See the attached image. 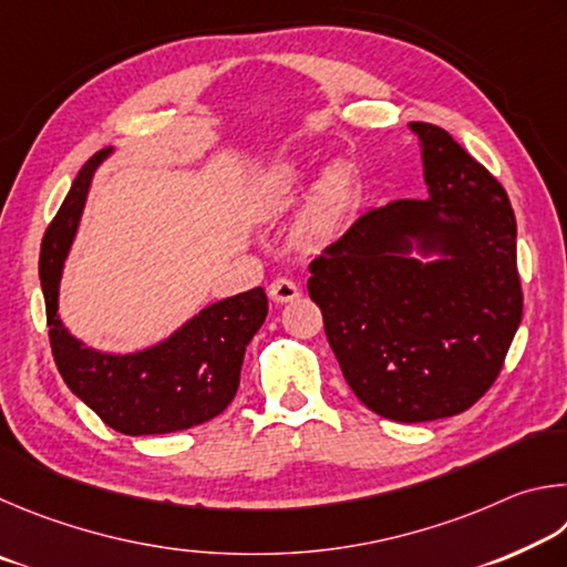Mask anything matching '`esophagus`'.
I'll return each mask as SVG.
<instances>
[{"label": "esophagus", "mask_w": 567, "mask_h": 567, "mask_svg": "<svg viewBox=\"0 0 567 567\" xmlns=\"http://www.w3.org/2000/svg\"><path fill=\"white\" fill-rule=\"evenodd\" d=\"M268 296H271L276 303H289V301L299 299L301 289L291 281V278L281 276V278H276V281H271V286H268Z\"/></svg>", "instance_id": "1"}]
</instances>
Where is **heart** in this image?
I'll list each match as a JSON object with an SVG mask.
<instances>
[{
	"label": "heart",
	"mask_w": 567,
	"mask_h": 567,
	"mask_svg": "<svg viewBox=\"0 0 567 567\" xmlns=\"http://www.w3.org/2000/svg\"><path fill=\"white\" fill-rule=\"evenodd\" d=\"M309 186V174L306 168L289 158L268 168L266 174L258 176L256 196L258 204L266 206L268 212H284L293 206L303 196ZM353 206V178L343 166H333L321 176L319 186L311 196V204L303 214V234L313 241L333 236L346 221Z\"/></svg>",
	"instance_id": "1"
}]
</instances>
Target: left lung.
<instances>
[{
	"mask_svg": "<svg viewBox=\"0 0 567 567\" xmlns=\"http://www.w3.org/2000/svg\"><path fill=\"white\" fill-rule=\"evenodd\" d=\"M411 128L429 198L361 214L309 266V296L346 383L399 423L449 419L481 401L523 319L508 194L445 128ZM411 235L444 258L405 257Z\"/></svg>",
	"mask_w": 567,
	"mask_h": 567,
	"instance_id": "obj_1",
	"label": "left lung"
}]
</instances>
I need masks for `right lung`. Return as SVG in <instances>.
Returning <instances> with one entry per match:
<instances>
[{"mask_svg":"<svg viewBox=\"0 0 567 567\" xmlns=\"http://www.w3.org/2000/svg\"><path fill=\"white\" fill-rule=\"evenodd\" d=\"M109 148L82 166L49 224L39 254L49 343L64 383L109 429L124 435L186 431L216 419L234 401L246 346L261 329L268 299L261 286L212 303L154 349L106 355L79 343L59 321V278L94 168Z\"/></svg>","mask_w":567,"mask_h":567,"instance_id":"1","label":"right lung"}]
</instances>
